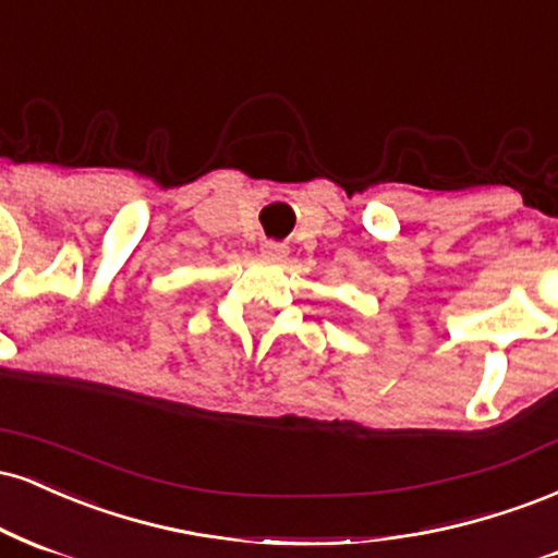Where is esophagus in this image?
Returning a JSON list of instances; mask_svg holds the SVG:
<instances>
[{"instance_id":"obj_1","label":"esophagus","mask_w":558,"mask_h":558,"mask_svg":"<svg viewBox=\"0 0 558 558\" xmlns=\"http://www.w3.org/2000/svg\"><path fill=\"white\" fill-rule=\"evenodd\" d=\"M260 255H264V258H271V260H281L287 255V245L284 242L266 240L264 245H260Z\"/></svg>"}]
</instances>
